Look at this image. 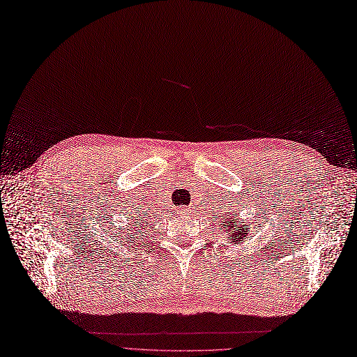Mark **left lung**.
Segmentation results:
<instances>
[{
  "label": "left lung",
  "mask_w": 357,
  "mask_h": 357,
  "mask_svg": "<svg viewBox=\"0 0 357 357\" xmlns=\"http://www.w3.org/2000/svg\"><path fill=\"white\" fill-rule=\"evenodd\" d=\"M239 219H234V222L229 220V222H223L225 223V231L229 235V241L230 243H238L241 241H245L246 236H248V229H246V225H242L239 227H236L235 225L238 223Z\"/></svg>",
  "instance_id": "1"
}]
</instances>
